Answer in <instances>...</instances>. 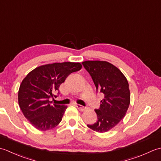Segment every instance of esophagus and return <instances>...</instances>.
Returning <instances> with one entry per match:
<instances>
[{"label": "esophagus", "instance_id": "34e87169", "mask_svg": "<svg viewBox=\"0 0 161 161\" xmlns=\"http://www.w3.org/2000/svg\"><path fill=\"white\" fill-rule=\"evenodd\" d=\"M76 107H77L79 110L81 111H84V110H86V107H84V106L78 104H76Z\"/></svg>", "mask_w": 161, "mask_h": 161}]
</instances>
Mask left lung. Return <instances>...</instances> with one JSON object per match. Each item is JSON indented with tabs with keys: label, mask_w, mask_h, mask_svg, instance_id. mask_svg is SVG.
<instances>
[{
	"label": "left lung",
	"mask_w": 161,
	"mask_h": 161,
	"mask_svg": "<svg viewBox=\"0 0 161 161\" xmlns=\"http://www.w3.org/2000/svg\"><path fill=\"white\" fill-rule=\"evenodd\" d=\"M84 67L90 74L97 92L104 94L100 107L95 111L97 120L87 125L99 133L107 132L117 125L126 115L130 104L127 80L114 65L103 61H86Z\"/></svg>",
	"instance_id": "8db88e82"
}]
</instances>
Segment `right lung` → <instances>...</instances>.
<instances>
[{
  "mask_svg": "<svg viewBox=\"0 0 161 161\" xmlns=\"http://www.w3.org/2000/svg\"><path fill=\"white\" fill-rule=\"evenodd\" d=\"M80 63L63 62L43 65L27 75L20 85L18 100L20 110L31 125L41 131L52 129L62 119L67 106L52 104L66 77L80 70Z\"/></svg>",
  "mask_w": 161,
  "mask_h": 161,
  "instance_id": "right-lung-1",
  "label": "right lung"
}]
</instances>
